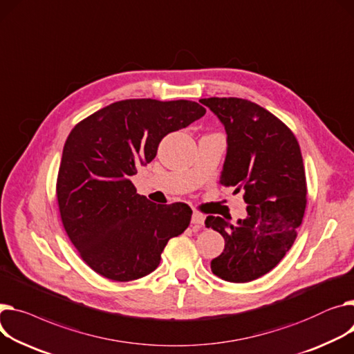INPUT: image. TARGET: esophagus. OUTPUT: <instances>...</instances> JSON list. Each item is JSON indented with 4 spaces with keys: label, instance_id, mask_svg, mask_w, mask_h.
I'll return each mask as SVG.
<instances>
[{
    "label": "esophagus",
    "instance_id": "1",
    "mask_svg": "<svg viewBox=\"0 0 354 354\" xmlns=\"http://www.w3.org/2000/svg\"><path fill=\"white\" fill-rule=\"evenodd\" d=\"M192 223L202 226L205 223V216L201 214V212H194L192 214Z\"/></svg>",
    "mask_w": 354,
    "mask_h": 354
}]
</instances>
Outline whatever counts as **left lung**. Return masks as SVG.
Returning a JSON list of instances; mask_svg holds the SVG:
<instances>
[{"label":"left lung","instance_id":"1","mask_svg":"<svg viewBox=\"0 0 354 354\" xmlns=\"http://www.w3.org/2000/svg\"><path fill=\"white\" fill-rule=\"evenodd\" d=\"M227 133L221 183L243 191L248 218L232 225L207 216L206 227L225 239L210 262L218 277L245 283L270 272L292 248L306 209V175L296 136L254 102L242 98H205Z\"/></svg>","mask_w":354,"mask_h":354}]
</instances>
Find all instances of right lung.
Segmentation results:
<instances>
[{
    "mask_svg": "<svg viewBox=\"0 0 354 354\" xmlns=\"http://www.w3.org/2000/svg\"><path fill=\"white\" fill-rule=\"evenodd\" d=\"M194 101L151 98L113 102L68 135L57 178L64 229L82 261L98 274L129 281L153 272L171 238L189 226L186 203L156 205L131 182L169 132L205 115Z\"/></svg>",
    "mask_w": 354,
    "mask_h": 354,
    "instance_id": "obj_1",
    "label": "right lung"
}]
</instances>
